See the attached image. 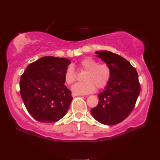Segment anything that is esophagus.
Wrapping results in <instances>:
<instances>
[{
	"instance_id": "obj_1",
	"label": "esophagus",
	"mask_w": 160,
	"mask_h": 160,
	"mask_svg": "<svg viewBox=\"0 0 160 160\" xmlns=\"http://www.w3.org/2000/svg\"><path fill=\"white\" fill-rule=\"evenodd\" d=\"M78 95H79V94H76L75 92H72V96H73V97H76V96H78Z\"/></svg>"
}]
</instances>
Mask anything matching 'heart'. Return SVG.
Wrapping results in <instances>:
<instances>
[{"label":"heart","instance_id":"1","mask_svg":"<svg viewBox=\"0 0 160 160\" xmlns=\"http://www.w3.org/2000/svg\"><path fill=\"white\" fill-rule=\"evenodd\" d=\"M79 70L85 71L83 76L84 82L77 83L72 87L76 94H89L98 89H103L108 84L111 77L110 67L106 63H98L95 59L87 57L79 62ZM64 80L67 84H72L76 80V73L72 65L66 68L64 73Z\"/></svg>","mask_w":160,"mask_h":160}]
</instances>
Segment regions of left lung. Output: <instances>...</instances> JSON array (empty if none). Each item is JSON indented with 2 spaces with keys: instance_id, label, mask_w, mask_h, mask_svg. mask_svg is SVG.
<instances>
[{
  "instance_id": "8db88e82",
  "label": "left lung",
  "mask_w": 160,
  "mask_h": 160,
  "mask_svg": "<svg viewBox=\"0 0 160 160\" xmlns=\"http://www.w3.org/2000/svg\"><path fill=\"white\" fill-rule=\"evenodd\" d=\"M96 53L110 67L111 77L106 89L98 95L99 102L91 113L100 123L114 125L124 121L135 108L141 92L138 75L135 68L119 54L109 51Z\"/></svg>"
}]
</instances>
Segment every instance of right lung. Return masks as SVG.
Segmentation results:
<instances>
[{
    "instance_id": "1",
    "label": "right lung",
    "mask_w": 160,
    "mask_h": 160,
    "mask_svg": "<svg viewBox=\"0 0 160 160\" xmlns=\"http://www.w3.org/2000/svg\"><path fill=\"white\" fill-rule=\"evenodd\" d=\"M71 64L67 58L43 57L26 68L19 82V92L28 113L43 123L64 117L73 100L65 86L64 73Z\"/></svg>"
}]
</instances>
